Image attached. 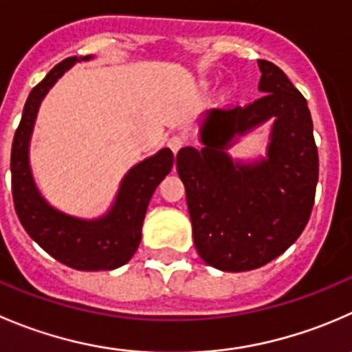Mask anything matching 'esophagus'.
<instances>
[{"label":"esophagus","mask_w":352,"mask_h":352,"mask_svg":"<svg viewBox=\"0 0 352 352\" xmlns=\"http://www.w3.org/2000/svg\"><path fill=\"white\" fill-rule=\"evenodd\" d=\"M184 142H186V139H184L182 135H172V138L168 139V148L172 149L173 153H177L180 148H182Z\"/></svg>","instance_id":"1"}]
</instances>
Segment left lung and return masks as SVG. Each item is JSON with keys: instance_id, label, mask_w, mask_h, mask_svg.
I'll return each mask as SVG.
<instances>
[{"instance_id": "1", "label": "left lung", "mask_w": 352, "mask_h": 352, "mask_svg": "<svg viewBox=\"0 0 352 352\" xmlns=\"http://www.w3.org/2000/svg\"><path fill=\"white\" fill-rule=\"evenodd\" d=\"M259 91L245 107L211 110L203 149L182 148L177 172L186 186L194 245L223 272L263 267L294 244L311 214L318 149L305 96L272 61L259 60ZM276 118L267 160L242 166L226 155L231 139Z\"/></svg>"}]
</instances>
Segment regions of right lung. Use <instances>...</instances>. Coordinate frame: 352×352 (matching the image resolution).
Returning <instances> with one entry per match:
<instances>
[{
	"mask_svg": "<svg viewBox=\"0 0 352 352\" xmlns=\"http://www.w3.org/2000/svg\"><path fill=\"white\" fill-rule=\"evenodd\" d=\"M75 61H78L77 56H70L51 68L27 98L10 160L13 204L27 234L54 259L75 270H113L138 251L149 199L172 170L173 153L165 148L135 165L122 180L113 208L100 220H78L51 208L41 197L30 175L29 141L41 100Z\"/></svg>",
	"mask_w": 352,
	"mask_h": 352,
	"instance_id": "1",
	"label": "right lung"
}]
</instances>
